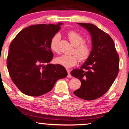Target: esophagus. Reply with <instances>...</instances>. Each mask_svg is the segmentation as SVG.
Returning <instances> with one entry per match:
<instances>
[{
    "instance_id": "1",
    "label": "esophagus",
    "mask_w": 129,
    "mask_h": 129,
    "mask_svg": "<svg viewBox=\"0 0 129 129\" xmlns=\"http://www.w3.org/2000/svg\"><path fill=\"white\" fill-rule=\"evenodd\" d=\"M67 72H68V75H67L68 78H72V75L70 74V71L69 69H67Z\"/></svg>"
}]
</instances>
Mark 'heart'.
Wrapping results in <instances>:
<instances>
[{"instance_id":"heart-1","label":"heart","mask_w":129,"mask_h":129,"mask_svg":"<svg viewBox=\"0 0 129 129\" xmlns=\"http://www.w3.org/2000/svg\"><path fill=\"white\" fill-rule=\"evenodd\" d=\"M67 36L69 41L75 46L73 55H62L56 57L54 62L57 64L70 68L75 66L78 62V59L80 61H85L88 59L91 53V46L89 43L84 42L85 39L79 33L71 30L68 32ZM60 36L59 34H56L52 37L50 42V48L53 52H59V41Z\"/></svg>"}]
</instances>
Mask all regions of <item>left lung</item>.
<instances>
[{
  "mask_svg": "<svg viewBox=\"0 0 129 129\" xmlns=\"http://www.w3.org/2000/svg\"><path fill=\"white\" fill-rule=\"evenodd\" d=\"M90 33L92 50L90 57L79 69L71 74L81 82L74 94L84 100L99 98L113 83L119 72V55L113 39L108 34L91 23H78Z\"/></svg>",
  "mask_w": 129,
  "mask_h": 129,
  "instance_id": "8db88e82",
  "label": "left lung"
}]
</instances>
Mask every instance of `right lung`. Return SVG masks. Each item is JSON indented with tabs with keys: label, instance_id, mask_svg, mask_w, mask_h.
<instances>
[{
	"label": "right lung",
	"instance_id": "1",
	"mask_svg": "<svg viewBox=\"0 0 129 129\" xmlns=\"http://www.w3.org/2000/svg\"><path fill=\"white\" fill-rule=\"evenodd\" d=\"M62 24L28 26L20 31L10 44L7 60L9 74L14 84L26 95L45 94L57 80L67 76L63 66L50 63L53 57L50 40Z\"/></svg>",
	"mask_w": 129,
	"mask_h": 129
}]
</instances>
